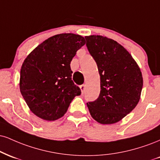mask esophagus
Instances as JSON below:
<instances>
[{"label": "esophagus", "instance_id": "34e87169", "mask_svg": "<svg viewBox=\"0 0 160 160\" xmlns=\"http://www.w3.org/2000/svg\"><path fill=\"white\" fill-rule=\"evenodd\" d=\"M80 90H81V92H82V94H83L84 92H85L86 86L85 85H81V86H80Z\"/></svg>", "mask_w": 160, "mask_h": 160}]
</instances>
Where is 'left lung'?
Wrapping results in <instances>:
<instances>
[{"instance_id":"1","label":"left lung","mask_w":160,"mask_h":160,"mask_svg":"<svg viewBox=\"0 0 160 160\" xmlns=\"http://www.w3.org/2000/svg\"><path fill=\"white\" fill-rule=\"evenodd\" d=\"M86 47L95 59L101 78V92L87 107L92 117L103 124H114L137 105L143 86L142 72L132 56L113 39L85 36Z\"/></svg>"}]
</instances>
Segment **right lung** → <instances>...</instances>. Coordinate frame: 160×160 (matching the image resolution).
Segmentation results:
<instances>
[{"mask_svg": "<svg viewBox=\"0 0 160 160\" xmlns=\"http://www.w3.org/2000/svg\"><path fill=\"white\" fill-rule=\"evenodd\" d=\"M85 38L74 33L50 37L37 46L23 62L20 91L36 116L55 121L62 117L80 88L72 80L71 62L85 45Z\"/></svg>", "mask_w": 160, "mask_h": 160, "instance_id": "1", "label": "right lung"}]
</instances>
